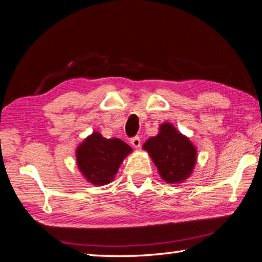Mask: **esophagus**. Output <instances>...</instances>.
I'll use <instances>...</instances> for the list:
<instances>
[{
    "mask_svg": "<svg viewBox=\"0 0 262 262\" xmlns=\"http://www.w3.org/2000/svg\"><path fill=\"white\" fill-rule=\"evenodd\" d=\"M131 144H132V147L133 148H140V146H141V140H140V137H133L132 139H131Z\"/></svg>",
    "mask_w": 262,
    "mask_h": 262,
    "instance_id": "34e87169",
    "label": "esophagus"
}]
</instances>
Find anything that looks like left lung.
<instances>
[{"label": "left lung", "instance_id": "1", "mask_svg": "<svg viewBox=\"0 0 262 262\" xmlns=\"http://www.w3.org/2000/svg\"><path fill=\"white\" fill-rule=\"evenodd\" d=\"M159 133L143 144L161 178L167 183H182L191 173L196 162V148L172 124L160 125Z\"/></svg>", "mask_w": 262, "mask_h": 262}]
</instances>
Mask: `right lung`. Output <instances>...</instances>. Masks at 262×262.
I'll return each mask as SVG.
<instances>
[{
  "label": "right lung",
  "instance_id": "add662e5",
  "mask_svg": "<svg viewBox=\"0 0 262 262\" xmlns=\"http://www.w3.org/2000/svg\"><path fill=\"white\" fill-rule=\"evenodd\" d=\"M131 151L129 144L120 139H105L94 132L77 148V165L89 182L106 185L112 182L121 162Z\"/></svg>",
  "mask_w": 262,
  "mask_h": 262
}]
</instances>
